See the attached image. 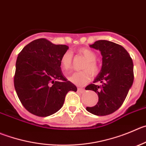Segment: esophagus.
I'll return each instance as SVG.
<instances>
[{"instance_id":"esophagus-1","label":"esophagus","mask_w":146,"mask_h":146,"mask_svg":"<svg viewBox=\"0 0 146 146\" xmlns=\"http://www.w3.org/2000/svg\"><path fill=\"white\" fill-rule=\"evenodd\" d=\"M78 92H79L80 93H84V92H85V89L83 88H78Z\"/></svg>"}]
</instances>
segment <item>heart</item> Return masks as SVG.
<instances>
[{
    "mask_svg": "<svg viewBox=\"0 0 146 146\" xmlns=\"http://www.w3.org/2000/svg\"><path fill=\"white\" fill-rule=\"evenodd\" d=\"M78 52L81 54L86 60V62L83 66L84 70L75 72L68 77V80L75 85L82 86L88 84L92 79V74L96 76L99 73V67L96 62V54L89 49L82 48L78 50ZM73 59V53L70 50H68L63 53L60 58L61 68L65 72H67L70 68ZM92 73L91 74L90 73Z\"/></svg>",
    "mask_w": 146,
    "mask_h": 146,
    "instance_id": "1",
    "label": "heart"
}]
</instances>
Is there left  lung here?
I'll use <instances>...</instances> for the list:
<instances>
[{
  "label": "left lung",
  "mask_w": 146,
  "mask_h": 146,
  "mask_svg": "<svg viewBox=\"0 0 146 146\" xmlns=\"http://www.w3.org/2000/svg\"><path fill=\"white\" fill-rule=\"evenodd\" d=\"M89 46L101 52L102 65L94 81L100 82V85L91 84L86 87V90L97 94L99 101L94 107H87L86 110L95 115L105 116L123 104L134 80L133 62L127 50L114 42L99 40Z\"/></svg>",
  "instance_id": "left-lung-1"
}]
</instances>
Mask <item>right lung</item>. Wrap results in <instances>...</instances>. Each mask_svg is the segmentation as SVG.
<instances>
[{"label":"right lung","mask_w":146,"mask_h":146,"mask_svg":"<svg viewBox=\"0 0 146 146\" xmlns=\"http://www.w3.org/2000/svg\"><path fill=\"white\" fill-rule=\"evenodd\" d=\"M68 48L38 39L26 45L18 55L15 90L30 113L39 117L52 115L62 108L68 92L77 91L61 70L60 58Z\"/></svg>","instance_id":"1"}]
</instances>
